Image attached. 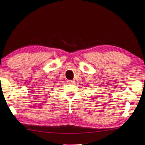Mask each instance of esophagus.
Segmentation results:
<instances>
[{
    "mask_svg": "<svg viewBox=\"0 0 145 145\" xmlns=\"http://www.w3.org/2000/svg\"><path fill=\"white\" fill-rule=\"evenodd\" d=\"M67 82H68V84H73L75 83V80H67Z\"/></svg>",
    "mask_w": 145,
    "mask_h": 145,
    "instance_id": "1",
    "label": "esophagus"
}]
</instances>
